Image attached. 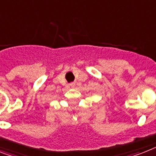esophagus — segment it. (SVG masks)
I'll use <instances>...</instances> for the list:
<instances>
[{
	"mask_svg": "<svg viewBox=\"0 0 156 156\" xmlns=\"http://www.w3.org/2000/svg\"><path fill=\"white\" fill-rule=\"evenodd\" d=\"M69 87H71V88H74V87H75V83H74V82L69 83Z\"/></svg>",
	"mask_w": 156,
	"mask_h": 156,
	"instance_id": "obj_1",
	"label": "esophagus"
}]
</instances>
